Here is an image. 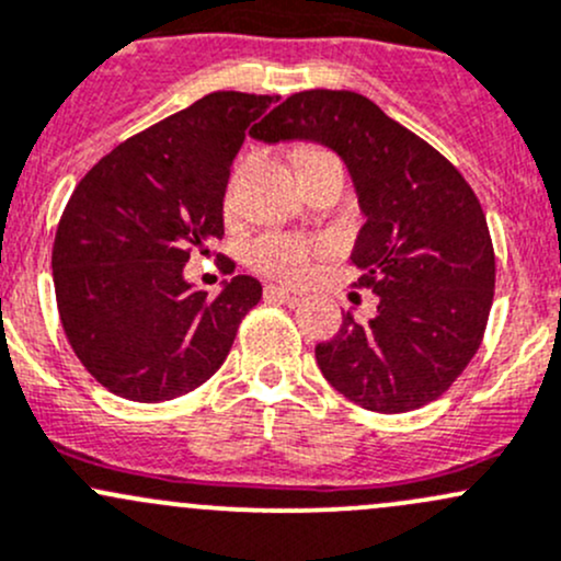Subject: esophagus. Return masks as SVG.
<instances>
[{"label": "esophagus", "instance_id": "esophagus-1", "mask_svg": "<svg viewBox=\"0 0 561 561\" xmlns=\"http://www.w3.org/2000/svg\"><path fill=\"white\" fill-rule=\"evenodd\" d=\"M263 296L268 300H282V304H287V306H298V304H304V300H306V293L290 290V287H276V285L265 287Z\"/></svg>", "mask_w": 561, "mask_h": 561}]
</instances>
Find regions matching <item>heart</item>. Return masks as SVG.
<instances>
[{
	"label": "heart",
	"mask_w": 561,
	"mask_h": 561,
	"mask_svg": "<svg viewBox=\"0 0 561 561\" xmlns=\"http://www.w3.org/2000/svg\"><path fill=\"white\" fill-rule=\"evenodd\" d=\"M320 152L325 150L309 147V150L300 152V158L320 156ZM325 255H330V244L325 239H306V236L279 231L255 236L244 250V261L250 268L285 282L306 279L311 274V265L322 261Z\"/></svg>",
	"instance_id": "1"
}]
</instances>
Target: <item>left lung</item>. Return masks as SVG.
Wrapping results in <instances>:
<instances>
[{
  "instance_id": "1",
  "label": "left lung",
  "mask_w": 561,
  "mask_h": 561,
  "mask_svg": "<svg viewBox=\"0 0 561 561\" xmlns=\"http://www.w3.org/2000/svg\"><path fill=\"white\" fill-rule=\"evenodd\" d=\"M314 139L355 180L365 226L352 265L379 311L317 344L322 376L352 403L405 414L433 403L479 352L494 298V247L473 187L433 145L352 91L293 93L250 131Z\"/></svg>"
}]
</instances>
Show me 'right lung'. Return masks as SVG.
I'll use <instances>...</instances> for the list:
<instances>
[{"mask_svg":"<svg viewBox=\"0 0 561 561\" xmlns=\"http://www.w3.org/2000/svg\"><path fill=\"white\" fill-rule=\"evenodd\" d=\"M274 102L209 93L121 141L75 187L53 241L58 317L75 355L112 394L161 403L202 387L261 300L252 276H233L211 298L182 268L193 250L206 255L222 239L233 158Z\"/></svg>","mask_w":561,"mask_h":561,"instance_id":"add662e5","label":"right lung"}]
</instances>
